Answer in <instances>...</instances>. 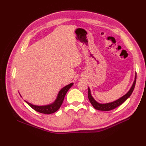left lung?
Wrapping results in <instances>:
<instances>
[{"label": "left lung", "instance_id": "8db88e82", "mask_svg": "<svg viewBox=\"0 0 146 146\" xmlns=\"http://www.w3.org/2000/svg\"><path fill=\"white\" fill-rule=\"evenodd\" d=\"M136 73L135 75V78H134V81L133 82L132 85L131 86V88H130L129 90L127 92L126 94L124 95H123L122 97H121L117 100H115L113 102H110V103H106V104H100L98 103V102L96 101L94 98L92 97V95L91 94V91L90 89L88 87V99L90 103L92 104V106L94 107L95 109H97L98 110H101V111H109L111 110H113L114 108H115L116 107H119V105H120L122 104H123L127 99L131 95L132 93L133 92V90H134L135 85V82H136Z\"/></svg>", "mask_w": 146, "mask_h": 146}]
</instances>
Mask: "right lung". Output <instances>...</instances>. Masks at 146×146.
I'll list each match as a JSON object with an SVG mask.
<instances>
[{
    "instance_id": "add662e5",
    "label": "right lung",
    "mask_w": 146,
    "mask_h": 146,
    "mask_svg": "<svg viewBox=\"0 0 146 146\" xmlns=\"http://www.w3.org/2000/svg\"><path fill=\"white\" fill-rule=\"evenodd\" d=\"M73 83H71L69 85L64 86L63 88H62L60 90V91L59 92L58 94L57 95V97L55 99V100L50 104L45 105H33L32 104H31L29 102H27L26 100L24 101H25L31 107L33 108L34 110H36V111H38L39 113H42L44 114H51L52 113H54L61 106V105L63 104V102L64 100L65 95H66L68 90H69L71 86H73ZM21 97H22L21 95Z\"/></svg>"
}]
</instances>
